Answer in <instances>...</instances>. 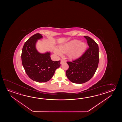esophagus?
<instances>
[{
	"label": "esophagus",
	"instance_id": "obj_1",
	"mask_svg": "<svg viewBox=\"0 0 122 122\" xmlns=\"http://www.w3.org/2000/svg\"><path fill=\"white\" fill-rule=\"evenodd\" d=\"M65 62V61H64V60H61V64H63V63H64Z\"/></svg>",
	"mask_w": 122,
	"mask_h": 122
}]
</instances>
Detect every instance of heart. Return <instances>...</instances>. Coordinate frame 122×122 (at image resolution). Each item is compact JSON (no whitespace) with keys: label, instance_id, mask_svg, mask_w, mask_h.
<instances>
[{"label":"heart","instance_id":"obj_1","mask_svg":"<svg viewBox=\"0 0 122 122\" xmlns=\"http://www.w3.org/2000/svg\"><path fill=\"white\" fill-rule=\"evenodd\" d=\"M86 45L78 40H74L60 46L59 50L55 49V53L61 56L62 53H67L68 57L71 59L79 57L85 52Z\"/></svg>","mask_w":122,"mask_h":122}]
</instances>
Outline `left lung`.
Listing matches in <instances>:
<instances>
[{"label":"left lung","mask_w":122,"mask_h":122,"mask_svg":"<svg viewBox=\"0 0 122 122\" xmlns=\"http://www.w3.org/2000/svg\"><path fill=\"white\" fill-rule=\"evenodd\" d=\"M84 36L89 48L78 59L67 62L69 68L66 71V75L73 83L82 84L88 81L94 75L98 66V45L91 37Z\"/></svg>","instance_id":"1"}]
</instances>
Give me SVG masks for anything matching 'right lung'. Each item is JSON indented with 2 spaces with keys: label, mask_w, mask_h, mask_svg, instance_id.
Segmentation results:
<instances>
[{
  "label": "right lung",
  "mask_w": 122,
  "mask_h": 122,
  "mask_svg": "<svg viewBox=\"0 0 122 122\" xmlns=\"http://www.w3.org/2000/svg\"><path fill=\"white\" fill-rule=\"evenodd\" d=\"M42 37L40 34L31 36L24 44L21 54L22 65L26 74L32 80L38 82L49 81L61 65L60 61L51 60L50 52L41 54L36 50V42Z\"/></svg>",
  "instance_id": "obj_1"
}]
</instances>
